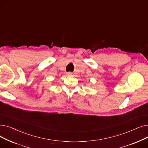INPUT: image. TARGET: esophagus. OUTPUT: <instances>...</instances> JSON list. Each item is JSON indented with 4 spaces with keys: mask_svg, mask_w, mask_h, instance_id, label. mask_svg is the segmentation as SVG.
Segmentation results:
<instances>
[{
    "mask_svg": "<svg viewBox=\"0 0 148 148\" xmlns=\"http://www.w3.org/2000/svg\"><path fill=\"white\" fill-rule=\"evenodd\" d=\"M66 75H67V76H71V75H72V73L71 72H67V73H66Z\"/></svg>",
    "mask_w": 148,
    "mask_h": 148,
    "instance_id": "1",
    "label": "esophagus"
}]
</instances>
